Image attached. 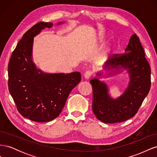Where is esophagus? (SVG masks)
I'll return each mask as SVG.
<instances>
[{"label":"esophagus","instance_id":"obj_1","mask_svg":"<svg viewBox=\"0 0 157 157\" xmlns=\"http://www.w3.org/2000/svg\"><path fill=\"white\" fill-rule=\"evenodd\" d=\"M92 75V71H87L84 74V78H86V79H89Z\"/></svg>","mask_w":157,"mask_h":157}]
</instances>
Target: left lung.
I'll list each match as a JSON object with an SVG mask.
<instances>
[{
  "mask_svg": "<svg viewBox=\"0 0 157 157\" xmlns=\"http://www.w3.org/2000/svg\"><path fill=\"white\" fill-rule=\"evenodd\" d=\"M104 68L111 69L109 75L114 72L113 69H126L130 76L129 84L121 96L113 99L105 82L98 78L92 79L93 112L98 120L105 123L125 121L138 111L151 87V68L136 33L131 36L125 53L111 55ZM96 75L100 77L101 73Z\"/></svg>",
  "mask_w": 157,
  "mask_h": 157,
  "instance_id": "1",
  "label": "left lung"
}]
</instances>
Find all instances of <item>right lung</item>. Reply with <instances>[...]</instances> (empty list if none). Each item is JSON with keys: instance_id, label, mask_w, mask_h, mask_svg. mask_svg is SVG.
I'll list each match as a JSON object with an SVG mask.
<instances>
[{"instance_id": "1", "label": "right lung", "mask_w": 157, "mask_h": 157, "mask_svg": "<svg viewBox=\"0 0 157 157\" xmlns=\"http://www.w3.org/2000/svg\"><path fill=\"white\" fill-rule=\"evenodd\" d=\"M52 26L47 22L33 25L19 41L8 63V89L17 111L35 122H49L58 117L71 91L81 80L79 72L44 73L33 63L34 36Z\"/></svg>"}]
</instances>
